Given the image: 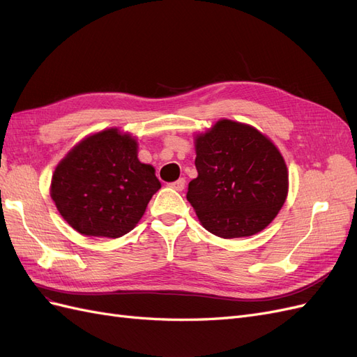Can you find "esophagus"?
Here are the masks:
<instances>
[{
	"label": "esophagus",
	"instance_id": "34e87169",
	"mask_svg": "<svg viewBox=\"0 0 357 357\" xmlns=\"http://www.w3.org/2000/svg\"><path fill=\"white\" fill-rule=\"evenodd\" d=\"M169 187H170V188H174V190H176V191H182L183 188H185V179L181 178V179H178V181H175V182L169 183Z\"/></svg>",
	"mask_w": 357,
	"mask_h": 357
}]
</instances>
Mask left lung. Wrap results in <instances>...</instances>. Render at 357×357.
<instances>
[{
  "mask_svg": "<svg viewBox=\"0 0 357 357\" xmlns=\"http://www.w3.org/2000/svg\"><path fill=\"white\" fill-rule=\"evenodd\" d=\"M197 178L187 200L203 227L222 238L266 228L287 195V169L279 149L255 128L218 121L195 139Z\"/></svg>",
  "mask_w": 357,
  "mask_h": 357,
  "instance_id": "obj_1",
  "label": "left lung"
}]
</instances>
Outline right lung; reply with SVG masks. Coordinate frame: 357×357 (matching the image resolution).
<instances>
[{
	"label": "right lung",
	"instance_id": "add662e5",
	"mask_svg": "<svg viewBox=\"0 0 357 357\" xmlns=\"http://www.w3.org/2000/svg\"><path fill=\"white\" fill-rule=\"evenodd\" d=\"M162 187L137 160L135 137L108 129L79 142L56 167L52 199L79 234L117 238L141 220Z\"/></svg>",
	"mask_w": 357,
	"mask_h": 357
}]
</instances>
